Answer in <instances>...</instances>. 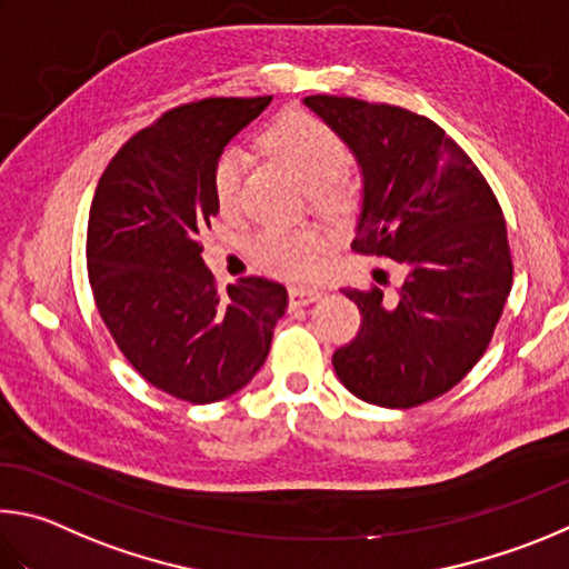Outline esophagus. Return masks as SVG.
I'll return each instance as SVG.
<instances>
[{"mask_svg": "<svg viewBox=\"0 0 569 569\" xmlns=\"http://www.w3.org/2000/svg\"><path fill=\"white\" fill-rule=\"evenodd\" d=\"M287 297H290L292 307H305L320 300L322 290H317V287H290V290H287Z\"/></svg>", "mask_w": 569, "mask_h": 569, "instance_id": "1", "label": "esophagus"}]
</instances>
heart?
<instances>
[{
    "mask_svg": "<svg viewBox=\"0 0 569 569\" xmlns=\"http://www.w3.org/2000/svg\"><path fill=\"white\" fill-rule=\"evenodd\" d=\"M264 144L302 182L315 189L322 207H335L342 199L340 172L347 164V144L325 119L307 112H287L267 129ZM242 192V154L224 149L212 167V194L222 214H234ZM325 239L317 229L269 227L252 242V259L269 274L282 279L310 277L320 262Z\"/></svg>",
    "mask_w": 569,
    "mask_h": 569,
    "instance_id": "heart-1",
    "label": "heart"
}]
</instances>
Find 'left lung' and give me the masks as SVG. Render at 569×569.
<instances>
[{"label": "left lung", "mask_w": 569, "mask_h": 569, "mask_svg": "<svg viewBox=\"0 0 569 569\" xmlns=\"http://www.w3.org/2000/svg\"><path fill=\"white\" fill-rule=\"evenodd\" d=\"M305 104L352 149L362 212L352 249L407 267L395 297L345 295L362 325L332 355L355 397L407 410L435 400L480 362L512 290L500 202L465 149L432 119L392 104L315 94Z\"/></svg>", "instance_id": "obj_1"}]
</instances>
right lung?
Instances as JSON below:
<instances>
[{
	"mask_svg": "<svg viewBox=\"0 0 569 569\" xmlns=\"http://www.w3.org/2000/svg\"><path fill=\"white\" fill-rule=\"evenodd\" d=\"M269 102L169 109L112 157L89 209L87 272L109 335L149 385L192 405L242 390L287 310V290L264 277L219 292L197 239L219 212L214 159Z\"/></svg>",
	"mask_w": 569,
	"mask_h": 569,
	"instance_id": "add662e5",
	"label": "right lung"
}]
</instances>
